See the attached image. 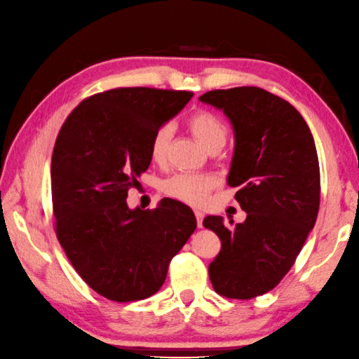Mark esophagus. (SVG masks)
Segmentation results:
<instances>
[{"mask_svg":"<svg viewBox=\"0 0 359 359\" xmlns=\"http://www.w3.org/2000/svg\"><path fill=\"white\" fill-rule=\"evenodd\" d=\"M194 215H196V219H197V226H198V227H202V222H203V213H202V211H198V210H196V211H194Z\"/></svg>","mask_w":359,"mask_h":359,"instance_id":"obj_1","label":"esophagus"}]
</instances>
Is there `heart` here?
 <instances>
[{"instance_id": "obj_1", "label": "heart", "mask_w": 359, "mask_h": 359, "mask_svg": "<svg viewBox=\"0 0 359 359\" xmlns=\"http://www.w3.org/2000/svg\"><path fill=\"white\" fill-rule=\"evenodd\" d=\"M187 128L192 137L201 143L208 152L219 151L227 141V126L210 111H197L187 119ZM172 127H158L149 141V157L154 163L162 165L167 161V152ZM218 186L215 176L207 173H176L163 183V192L175 201L187 205H202L210 192Z\"/></svg>"}]
</instances>
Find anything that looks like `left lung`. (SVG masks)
<instances>
[{"label":"left lung","instance_id":"8db88e82","mask_svg":"<svg viewBox=\"0 0 359 359\" xmlns=\"http://www.w3.org/2000/svg\"><path fill=\"white\" fill-rule=\"evenodd\" d=\"M198 100L221 109L233 128L227 184L238 187L235 201L246 213L233 227L222 216L203 219L221 240L208 266L211 285L231 299L261 296L292 267L318 216L312 132L291 103L259 87L211 90Z\"/></svg>","mask_w":359,"mask_h":359}]
</instances>
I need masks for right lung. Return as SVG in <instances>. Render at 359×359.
Wrapping results in <instances>:
<instances>
[{
	"mask_svg": "<svg viewBox=\"0 0 359 359\" xmlns=\"http://www.w3.org/2000/svg\"><path fill=\"white\" fill-rule=\"evenodd\" d=\"M191 98L149 87L107 90L79 103L58 132L50 163L57 238L81 278L109 301L156 294L196 231L192 210L178 201L162 198L151 211L126 201L151 163V137Z\"/></svg>",
	"mask_w": 359,
	"mask_h": 359,
	"instance_id": "right-lung-1",
	"label": "right lung"
}]
</instances>
